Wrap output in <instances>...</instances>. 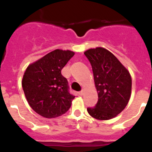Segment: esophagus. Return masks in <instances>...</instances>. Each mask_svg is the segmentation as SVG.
Here are the masks:
<instances>
[{
	"instance_id": "1",
	"label": "esophagus",
	"mask_w": 152,
	"mask_h": 152,
	"mask_svg": "<svg viewBox=\"0 0 152 152\" xmlns=\"http://www.w3.org/2000/svg\"><path fill=\"white\" fill-rule=\"evenodd\" d=\"M77 94H78L79 96H82V95H83V92H82V91H79V92L77 93Z\"/></svg>"
}]
</instances>
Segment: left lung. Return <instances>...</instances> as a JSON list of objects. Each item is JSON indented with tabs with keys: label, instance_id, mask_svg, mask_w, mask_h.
I'll use <instances>...</instances> for the list:
<instances>
[{
	"label": "left lung",
	"instance_id": "8db88e82",
	"mask_svg": "<svg viewBox=\"0 0 152 152\" xmlns=\"http://www.w3.org/2000/svg\"><path fill=\"white\" fill-rule=\"evenodd\" d=\"M84 55L91 64L98 100L88 113L100 120L115 117L125 109L131 96L129 72L107 49L98 47L86 51Z\"/></svg>",
	"mask_w": 152,
	"mask_h": 152
}]
</instances>
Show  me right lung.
<instances>
[{"instance_id": "add662e5", "label": "right lung", "mask_w": 152, "mask_h": 152, "mask_svg": "<svg viewBox=\"0 0 152 152\" xmlns=\"http://www.w3.org/2000/svg\"><path fill=\"white\" fill-rule=\"evenodd\" d=\"M72 51H52L31 64L22 80L29 106L40 116L56 118L65 113L75 96L69 92L68 80L61 71L74 56Z\"/></svg>"}]
</instances>
